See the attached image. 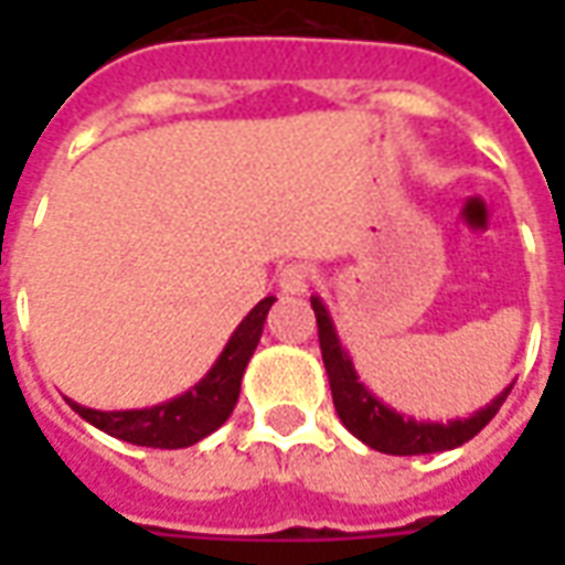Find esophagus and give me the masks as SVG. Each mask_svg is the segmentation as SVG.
I'll use <instances>...</instances> for the list:
<instances>
[{"label":"esophagus","instance_id":"34e87169","mask_svg":"<svg viewBox=\"0 0 565 565\" xmlns=\"http://www.w3.org/2000/svg\"><path fill=\"white\" fill-rule=\"evenodd\" d=\"M278 284H281L284 294H306L311 287V269L302 263H287L278 275Z\"/></svg>","mask_w":565,"mask_h":565}]
</instances>
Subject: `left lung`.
<instances>
[{"mask_svg": "<svg viewBox=\"0 0 565 565\" xmlns=\"http://www.w3.org/2000/svg\"><path fill=\"white\" fill-rule=\"evenodd\" d=\"M311 308L318 318V339L320 354H323V366H327V379H330L332 405L339 412V420L348 426V433H354L363 445L381 450V454H393V457H415V454H438V450L460 448L462 441H469L484 429L499 405L505 403V396L514 387L497 393L484 408H478L469 417H454V420H417L412 415L396 412L387 403H381L375 393L369 391L360 381L354 369V360L344 351L342 339L335 332L330 308L323 306L320 296H311Z\"/></svg>", "mask_w": 565, "mask_h": 565, "instance_id": "obj_1", "label": "left lung"}]
</instances>
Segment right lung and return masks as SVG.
Returning a JSON list of instances; mask_svg holds the SVG:
<instances>
[{
  "label": "right lung",
  "mask_w": 565,
  "mask_h": 565,
  "mask_svg": "<svg viewBox=\"0 0 565 565\" xmlns=\"http://www.w3.org/2000/svg\"><path fill=\"white\" fill-rule=\"evenodd\" d=\"M271 302L275 296H266L247 311V318L235 327L230 342L223 344L214 366L181 396L150 405V408H124V412H99V408H87L68 399L72 412H78L87 424L108 436L129 441V445H141V448L178 450L196 445L214 429H221L233 415L238 391H242V375H245L247 360L257 351Z\"/></svg>",
  "instance_id": "right-lung-1"
}]
</instances>
